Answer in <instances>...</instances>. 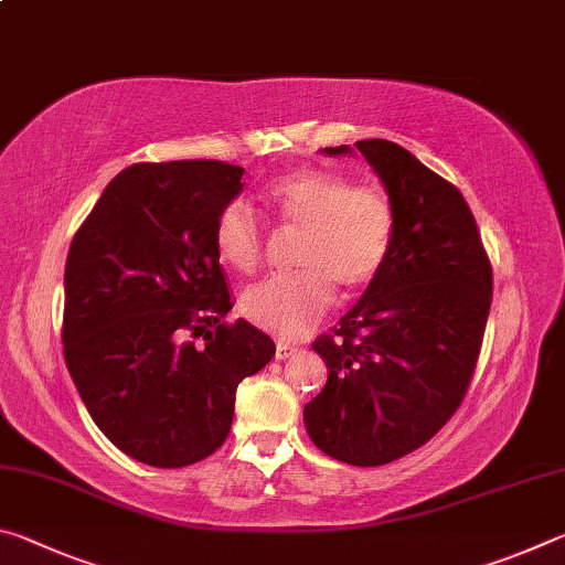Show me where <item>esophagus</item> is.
Wrapping results in <instances>:
<instances>
[{
	"instance_id": "obj_1",
	"label": "esophagus",
	"mask_w": 565,
	"mask_h": 565,
	"mask_svg": "<svg viewBox=\"0 0 565 565\" xmlns=\"http://www.w3.org/2000/svg\"><path fill=\"white\" fill-rule=\"evenodd\" d=\"M296 353V349L294 347H289V343H276V359L279 361H286V359H291Z\"/></svg>"
}]
</instances>
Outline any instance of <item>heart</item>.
<instances>
[{"label": "heart", "mask_w": 565, "mask_h": 565, "mask_svg": "<svg viewBox=\"0 0 565 565\" xmlns=\"http://www.w3.org/2000/svg\"><path fill=\"white\" fill-rule=\"evenodd\" d=\"M266 204L284 228L299 232L296 274L269 276L242 294V313L281 339H301L327 313L337 286L359 291L376 279L396 236V212L379 189L323 169H299L274 181ZM214 244L236 271H254L264 256V224L242 199L216 218Z\"/></svg>", "instance_id": "1"}]
</instances>
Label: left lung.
Returning a JSON list of instances; mask_svg holds the SVG:
<instances>
[{
	"label": "left lung",
	"instance_id": "1",
	"mask_svg": "<svg viewBox=\"0 0 565 565\" xmlns=\"http://www.w3.org/2000/svg\"><path fill=\"white\" fill-rule=\"evenodd\" d=\"M356 149L394 204L396 236L333 337L313 343L329 379L303 424L337 461L384 466L424 446L461 406L493 274L461 191L394 141L363 139ZM321 151L353 154L347 145Z\"/></svg>",
	"mask_w": 565,
	"mask_h": 565
}]
</instances>
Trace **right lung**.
<instances>
[{"mask_svg": "<svg viewBox=\"0 0 565 565\" xmlns=\"http://www.w3.org/2000/svg\"><path fill=\"white\" fill-rule=\"evenodd\" d=\"M242 177L209 159L127 167L66 256V369L99 431L147 466L212 456L232 428L236 386L276 353L248 321H222L234 303L214 232Z\"/></svg>", "mask_w": 565, "mask_h": 565, "instance_id": "right-lung-1", "label": "right lung"}]
</instances>
